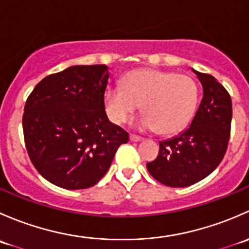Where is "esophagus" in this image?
<instances>
[{
    "label": "esophagus",
    "mask_w": 249,
    "mask_h": 249,
    "mask_svg": "<svg viewBox=\"0 0 249 249\" xmlns=\"http://www.w3.org/2000/svg\"><path fill=\"white\" fill-rule=\"evenodd\" d=\"M142 139H141L140 136H136V135H130V141H132V142H139Z\"/></svg>",
    "instance_id": "obj_1"
}]
</instances>
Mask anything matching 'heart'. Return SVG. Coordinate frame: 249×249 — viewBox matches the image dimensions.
Segmentation results:
<instances>
[{"mask_svg":"<svg viewBox=\"0 0 249 249\" xmlns=\"http://www.w3.org/2000/svg\"><path fill=\"white\" fill-rule=\"evenodd\" d=\"M104 101L107 115L115 124L126 122L142 104L145 113L136 126L167 136L182 131L194 117L199 87L189 74L141 69L125 74L123 85L107 88Z\"/></svg>","mask_w":249,"mask_h":249,"instance_id":"b5f03b06","label":"heart"}]
</instances>
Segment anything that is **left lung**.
<instances>
[{
    "label": "left lung",
    "instance_id": "1",
    "mask_svg": "<svg viewBox=\"0 0 249 249\" xmlns=\"http://www.w3.org/2000/svg\"><path fill=\"white\" fill-rule=\"evenodd\" d=\"M203 97L192 124L171 140L159 142V154L147 164L150 175L172 188L188 187L207 177L224 158L231 129V97L214 77L193 70Z\"/></svg>",
    "mask_w": 249,
    "mask_h": 249
}]
</instances>
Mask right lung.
<instances>
[{"instance_id": "1", "label": "right lung", "mask_w": 249, "mask_h": 249, "mask_svg": "<svg viewBox=\"0 0 249 249\" xmlns=\"http://www.w3.org/2000/svg\"><path fill=\"white\" fill-rule=\"evenodd\" d=\"M106 65L72 66L49 74L25 104L22 130L27 154L47 180L69 190L87 189L108 171L129 134L105 110Z\"/></svg>"}]
</instances>
